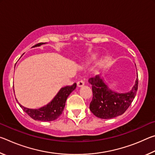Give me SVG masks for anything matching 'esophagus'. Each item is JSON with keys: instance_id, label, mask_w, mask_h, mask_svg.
I'll use <instances>...</instances> for the list:
<instances>
[{"instance_id": "obj_1", "label": "esophagus", "mask_w": 155, "mask_h": 155, "mask_svg": "<svg viewBox=\"0 0 155 155\" xmlns=\"http://www.w3.org/2000/svg\"><path fill=\"white\" fill-rule=\"evenodd\" d=\"M84 85H85V82H84V81L83 80H80L77 82L78 87H82V86H83Z\"/></svg>"}]
</instances>
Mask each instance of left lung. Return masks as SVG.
<instances>
[{
	"label": "left lung",
	"mask_w": 155,
	"mask_h": 155,
	"mask_svg": "<svg viewBox=\"0 0 155 155\" xmlns=\"http://www.w3.org/2000/svg\"><path fill=\"white\" fill-rule=\"evenodd\" d=\"M88 81L93 92L90 109L102 119H111L124 114L134 100L138 89V75L132 90L121 94L110 90L100 75L90 78Z\"/></svg>",
	"instance_id": "obj_1"
}]
</instances>
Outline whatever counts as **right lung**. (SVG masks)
<instances>
[{
    "label": "right lung",
    "mask_w": 155,
    "mask_h": 155,
    "mask_svg": "<svg viewBox=\"0 0 155 155\" xmlns=\"http://www.w3.org/2000/svg\"><path fill=\"white\" fill-rule=\"evenodd\" d=\"M44 44L45 43L41 42L37 44L36 45L33 46V47L40 46ZM76 87H77V83H76L73 84L72 85H68L62 87L57 93L55 97L52 100V101H51V103L40 109H28L21 105L18 102V103L19 104L23 111L33 120L43 122L52 121V120L58 118L60 115L62 114L68 96L72 91L75 90Z\"/></svg>",
    "instance_id": "add662e5"
}]
</instances>
